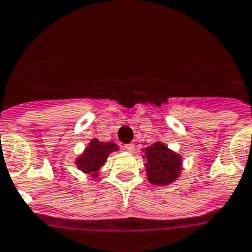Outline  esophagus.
<instances>
[{"mask_svg": "<svg viewBox=\"0 0 252 252\" xmlns=\"http://www.w3.org/2000/svg\"><path fill=\"white\" fill-rule=\"evenodd\" d=\"M124 149H126V151H128V152H133L134 151V145H133V144H126V145H124Z\"/></svg>", "mask_w": 252, "mask_h": 252, "instance_id": "1", "label": "esophagus"}]
</instances>
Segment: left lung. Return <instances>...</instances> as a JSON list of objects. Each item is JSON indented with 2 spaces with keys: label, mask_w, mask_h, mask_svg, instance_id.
Segmentation results:
<instances>
[{
  "label": "left lung",
  "mask_w": 252,
  "mask_h": 252,
  "mask_svg": "<svg viewBox=\"0 0 252 252\" xmlns=\"http://www.w3.org/2000/svg\"><path fill=\"white\" fill-rule=\"evenodd\" d=\"M143 152H145V168L151 184L166 186L180 177L182 169L181 156L170 151L165 144L157 141L151 147L143 149Z\"/></svg>",
  "instance_id": "obj_1"
}]
</instances>
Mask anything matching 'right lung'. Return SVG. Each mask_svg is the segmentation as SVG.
I'll list each match as a JSON object with an SVG mask.
<instances>
[{"instance_id":"right-lung-1","label":"right lung","mask_w":252,"mask_h":252,"mask_svg":"<svg viewBox=\"0 0 252 252\" xmlns=\"http://www.w3.org/2000/svg\"><path fill=\"white\" fill-rule=\"evenodd\" d=\"M116 151H119V147L115 143H101L97 139H92L83 153L76 158L75 164L79 170L96 178L99 169L105 164L107 157Z\"/></svg>"}]
</instances>
